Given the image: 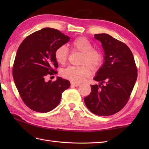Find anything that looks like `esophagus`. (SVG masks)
<instances>
[{
	"mask_svg": "<svg viewBox=\"0 0 149 149\" xmlns=\"http://www.w3.org/2000/svg\"><path fill=\"white\" fill-rule=\"evenodd\" d=\"M71 85L72 86H79L81 84L80 83H75V82H72V83H71Z\"/></svg>",
	"mask_w": 149,
	"mask_h": 149,
	"instance_id": "1",
	"label": "esophagus"
}]
</instances>
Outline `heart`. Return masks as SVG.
I'll return each mask as SVG.
<instances>
[{
    "label": "heart",
    "instance_id": "obj_1",
    "mask_svg": "<svg viewBox=\"0 0 149 149\" xmlns=\"http://www.w3.org/2000/svg\"><path fill=\"white\" fill-rule=\"evenodd\" d=\"M71 49L74 51L82 53L79 61L80 66H70L61 71V75L74 82H81L91 74V69L97 70L102 62L103 56L99 50L93 49L91 43L84 37H79L71 43ZM68 50L64 45L58 47L55 50L54 57L56 61L64 65L67 61Z\"/></svg>",
    "mask_w": 149,
    "mask_h": 149
}]
</instances>
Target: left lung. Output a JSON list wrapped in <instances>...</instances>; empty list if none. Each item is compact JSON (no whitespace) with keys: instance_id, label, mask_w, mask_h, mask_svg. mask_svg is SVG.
I'll list each match as a JSON object with an SVG mask.
<instances>
[{"instance_id":"obj_1","label":"left lung","mask_w":149,"mask_h":149,"mask_svg":"<svg viewBox=\"0 0 149 149\" xmlns=\"http://www.w3.org/2000/svg\"><path fill=\"white\" fill-rule=\"evenodd\" d=\"M94 38L102 43L104 62L93 79L100 84L91 85V93L84 100L95 115L109 116L127 103L137 79V67L124 43L104 33L95 34Z\"/></svg>"}]
</instances>
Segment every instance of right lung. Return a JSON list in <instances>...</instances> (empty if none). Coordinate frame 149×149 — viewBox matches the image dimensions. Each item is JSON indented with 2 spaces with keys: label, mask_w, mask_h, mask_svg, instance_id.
I'll return each mask as SVG.
<instances>
[{
  "label": "right lung",
  "mask_w": 149,
  "mask_h": 149,
  "mask_svg": "<svg viewBox=\"0 0 149 149\" xmlns=\"http://www.w3.org/2000/svg\"><path fill=\"white\" fill-rule=\"evenodd\" d=\"M69 40L59 31L46 27L27 36L18 47L13 76L23 102L34 111L45 113L54 109L70 86L69 81L59 77L45 81L47 76L57 74L56 49Z\"/></svg>",
  "instance_id": "add662e5"
}]
</instances>
